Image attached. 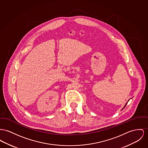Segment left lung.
<instances>
[{"label": "left lung", "instance_id": "1", "mask_svg": "<svg viewBox=\"0 0 148 148\" xmlns=\"http://www.w3.org/2000/svg\"><path fill=\"white\" fill-rule=\"evenodd\" d=\"M127 103H126V105H125V107H124V108H125V107H126V105H127Z\"/></svg>", "mask_w": 148, "mask_h": 148}]
</instances>
